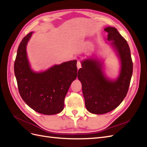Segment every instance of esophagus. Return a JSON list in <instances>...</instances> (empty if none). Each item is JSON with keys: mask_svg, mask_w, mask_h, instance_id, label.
<instances>
[{"mask_svg": "<svg viewBox=\"0 0 147 147\" xmlns=\"http://www.w3.org/2000/svg\"><path fill=\"white\" fill-rule=\"evenodd\" d=\"M77 68H78V69H79L80 68H81V67H82V64H81L80 61H77Z\"/></svg>", "mask_w": 147, "mask_h": 147, "instance_id": "obj_1", "label": "esophagus"}]
</instances>
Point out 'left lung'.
Wrapping results in <instances>:
<instances>
[{
    "mask_svg": "<svg viewBox=\"0 0 147 147\" xmlns=\"http://www.w3.org/2000/svg\"><path fill=\"white\" fill-rule=\"evenodd\" d=\"M104 30L109 33L107 40L116 51L121 61L118 77L111 80L105 76L103 65L95 59L82 62L78 78L82 84L85 106L94 114H104L116 109L125 98L132 75L133 64L131 51L127 41L117 29L107 27Z\"/></svg>",
    "mask_w": 147,
    "mask_h": 147,
    "instance_id": "obj_1",
    "label": "left lung"
}]
</instances>
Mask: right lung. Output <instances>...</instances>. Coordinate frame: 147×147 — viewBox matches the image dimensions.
<instances>
[{
	"label": "right lung",
	"mask_w": 147,
	"mask_h": 147,
	"mask_svg": "<svg viewBox=\"0 0 147 147\" xmlns=\"http://www.w3.org/2000/svg\"><path fill=\"white\" fill-rule=\"evenodd\" d=\"M32 32L22 40L14 64L15 75L21 97L38 113L55 115L63 111L64 99L71 83L77 76V61L55 65L43 72L30 69L26 45Z\"/></svg>",
	"instance_id": "1"
}]
</instances>
